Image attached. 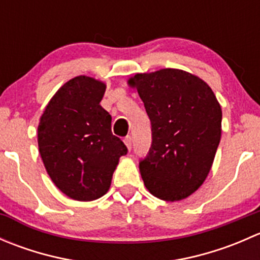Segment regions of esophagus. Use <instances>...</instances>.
<instances>
[{
  "instance_id": "esophagus-1",
  "label": "esophagus",
  "mask_w": 260,
  "mask_h": 260,
  "mask_svg": "<svg viewBox=\"0 0 260 260\" xmlns=\"http://www.w3.org/2000/svg\"><path fill=\"white\" fill-rule=\"evenodd\" d=\"M123 142H124V145L127 146L128 149L132 148V138H131V136H127V137H124Z\"/></svg>"
}]
</instances>
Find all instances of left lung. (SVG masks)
I'll return each instance as SVG.
<instances>
[{"label": "left lung", "instance_id": "obj_1", "mask_svg": "<svg viewBox=\"0 0 260 260\" xmlns=\"http://www.w3.org/2000/svg\"><path fill=\"white\" fill-rule=\"evenodd\" d=\"M145 103L152 145L140 171L147 190L165 201L192 195L210 172L221 138V107L203 79L180 69L128 79Z\"/></svg>", "mask_w": 260, "mask_h": 260}]
</instances>
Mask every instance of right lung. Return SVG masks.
Wrapping results in <instances>:
<instances>
[{"label": "right lung", "mask_w": 260, "mask_h": 260, "mask_svg": "<svg viewBox=\"0 0 260 260\" xmlns=\"http://www.w3.org/2000/svg\"><path fill=\"white\" fill-rule=\"evenodd\" d=\"M107 85L79 75L45 107L38 127L39 152L50 179L68 198L93 201L106 195L127 147L112 133L101 101Z\"/></svg>", "instance_id": "add662e5"}]
</instances>
